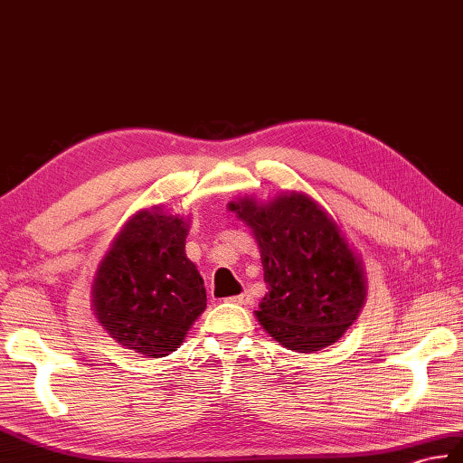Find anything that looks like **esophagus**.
<instances>
[{
    "label": "esophagus",
    "instance_id": "34e87169",
    "mask_svg": "<svg viewBox=\"0 0 463 463\" xmlns=\"http://www.w3.org/2000/svg\"><path fill=\"white\" fill-rule=\"evenodd\" d=\"M229 302H232V304H239V306H249V304L252 302V298H250V294H249V292H242V294H239V296H232V298H229Z\"/></svg>",
    "mask_w": 463,
    "mask_h": 463
}]
</instances>
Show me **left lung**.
<instances>
[{
  "label": "left lung",
  "mask_w": 463,
  "mask_h": 463,
  "mask_svg": "<svg viewBox=\"0 0 463 463\" xmlns=\"http://www.w3.org/2000/svg\"><path fill=\"white\" fill-rule=\"evenodd\" d=\"M229 207L252 229L260 249L268 286L256 311L262 327L299 353L335 343L367 296L361 264L337 224L302 193Z\"/></svg>",
  "instance_id": "8db88e82"
}]
</instances>
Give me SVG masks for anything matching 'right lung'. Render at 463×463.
Wrapping results in <instances>:
<instances>
[{"mask_svg": "<svg viewBox=\"0 0 463 463\" xmlns=\"http://www.w3.org/2000/svg\"><path fill=\"white\" fill-rule=\"evenodd\" d=\"M185 236L177 217L137 213L96 274V317L118 343L146 357L175 351L207 307L203 278L185 256Z\"/></svg>", "mask_w": 463, "mask_h": 463, "instance_id": "add662e5", "label": "right lung"}]
</instances>
